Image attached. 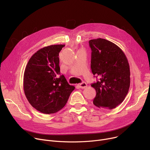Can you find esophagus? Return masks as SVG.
Segmentation results:
<instances>
[{"mask_svg": "<svg viewBox=\"0 0 150 150\" xmlns=\"http://www.w3.org/2000/svg\"><path fill=\"white\" fill-rule=\"evenodd\" d=\"M79 86H80V88H81V89H85V88H87L88 85L85 82H83L82 83L79 84Z\"/></svg>", "mask_w": 150, "mask_h": 150, "instance_id": "34e87169", "label": "esophagus"}]
</instances>
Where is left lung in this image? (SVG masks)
Masks as SVG:
<instances>
[{"instance_id": "8db88e82", "label": "left lung", "mask_w": 150, "mask_h": 150, "mask_svg": "<svg viewBox=\"0 0 150 150\" xmlns=\"http://www.w3.org/2000/svg\"><path fill=\"white\" fill-rule=\"evenodd\" d=\"M89 43L92 72L100 78L91 85L97 93L93 103L100 108H115L125 100L129 88L127 58L119 46L105 39H91Z\"/></svg>"}]
</instances>
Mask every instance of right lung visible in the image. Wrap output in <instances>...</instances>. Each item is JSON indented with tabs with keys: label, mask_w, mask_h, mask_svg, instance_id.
Here are the masks:
<instances>
[{
	"label": "right lung",
	"mask_w": 150,
	"mask_h": 150,
	"mask_svg": "<svg viewBox=\"0 0 150 150\" xmlns=\"http://www.w3.org/2000/svg\"><path fill=\"white\" fill-rule=\"evenodd\" d=\"M64 44L39 49L29 59L23 74V91L30 104L43 114L57 112L74 89L60 75L59 53Z\"/></svg>",
	"instance_id": "1"
}]
</instances>
